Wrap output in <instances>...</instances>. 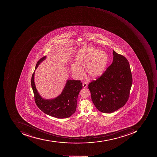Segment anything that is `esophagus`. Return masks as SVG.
<instances>
[{
	"label": "esophagus",
	"mask_w": 157,
	"mask_h": 157,
	"mask_svg": "<svg viewBox=\"0 0 157 157\" xmlns=\"http://www.w3.org/2000/svg\"><path fill=\"white\" fill-rule=\"evenodd\" d=\"M87 82H83V83H82V86H83V88H86L87 87Z\"/></svg>",
	"instance_id": "esophagus-1"
}]
</instances>
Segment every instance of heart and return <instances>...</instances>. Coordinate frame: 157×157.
Listing matches in <instances>:
<instances>
[{
	"mask_svg": "<svg viewBox=\"0 0 157 157\" xmlns=\"http://www.w3.org/2000/svg\"><path fill=\"white\" fill-rule=\"evenodd\" d=\"M108 62V56L104 51L91 46L84 47L76 55V64L71 66V70L75 76L81 77L84 74L82 68L85 67L89 76L97 78L104 73Z\"/></svg>",
	"mask_w": 157,
	"mask_h": 157,
	"instance_id": "obj_1",
	"label": "heart"
}]
</instances>
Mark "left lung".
<instances>
[{
    "label": "left lung",
    "instance_id": "left-lung-1",
    "mask_svg": "<svg viewBox=\"0 0 157 157\" xmlns=\"http://www.w3.org/2000/svg\"><path fill=\"white\" fill-rule=\"evenodd\" d=\"M113 62L106 71L88 84L91 99L99 111L111 113L127 102L132 85L129 62L122 55L113 51Z\"/></svg>",
    "mask_w": 157,
    "mask_h": 157
}]
</instances>
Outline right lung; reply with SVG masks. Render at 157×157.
Instances as JSON below:
<instances>
[{"mask_svg":"<svg viewBox=\"0 0 157 157\" xmlns=\"http://www.w3.org/2000/svg\"><path fill=\"white\" fill-rule=\"evenodd\" d=\"M45 58L46 56H43L37 62L35 70ZM34 72L31 79L34 101L37 107L42 111L51 117L61 119L67 118L75 112L77 98L82 88L80 80H68L64 90L59 96L54 99L46 100L39 95L34 84Z\"/></svg>","mask_w":157,"mask_h":157,"instance_id":"right-lung-1","label":"right lung"}]
</instances>
